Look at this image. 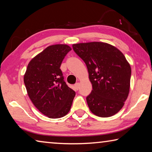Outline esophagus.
Segmentation results:
<instances>
[{"instance_id":"obj_1","label":"esophagus","mask_w":152,"mask_h":152,"mask_svg":"<svg viewBox=\"0 0 152 152\" xmlns=\"http://www.w3.org/2000/svg\"><path fill=\"white\" fill-rule=\"evenodd\" d=\"M74 87H75V88L76 89V90H78L79 87H80V83H76L75 85H74Z\"/></svg>"}]
</instances>
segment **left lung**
<instances>
[{"label": "left lung", "instance_id": "1", "mask_svg": "<svg viewBox=\"0 0 152 152\" xmlns=\"http://www.w3.org/2000/svg\"><path fill=\"white\" fill-rule=\"evenodd\" d=\"M85 61L93 86L86 102L91 112L102 118L114 115L128 97L131 68L123 53L114 46L102 42L72 45Z\"/></svg>", "mask_w": 152, "mask_h": 152}]
</instances>
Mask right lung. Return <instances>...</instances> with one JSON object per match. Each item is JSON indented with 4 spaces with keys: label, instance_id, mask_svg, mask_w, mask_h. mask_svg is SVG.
Returning <instances> with one entry per match:
<instances>
[{
    "label": "right lung",
    "instance_id": "add662e5",
    "mask_svg": "<svg viewBox=\"0 0 152 152\" xmlns=\"http://www.w3.org/2000/svg\"><path fill=\"white\" fill-rule=\"evenodd\" d=\"M72 49L66 45L49 46L28 64L23 81L35 107L50 118L64 117L70 110L75 91L64 81L60 66Z\"/></svg>",
    "mask_w": 152,
    "mask_h": 152
}]
</instances>
